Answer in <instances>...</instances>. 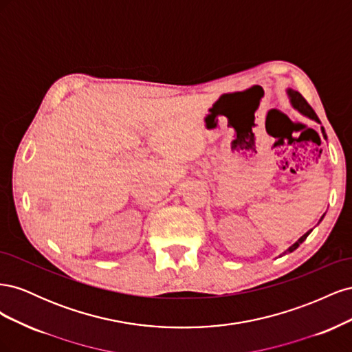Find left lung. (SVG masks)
I'll list each match as a JSON object with an SVG mask.
<instances>
[{
    "label": "left lung",
    "mask_w": 352,
    "mask_h": 352,
    "mask_svg": "<svg viewBox=\"0 0 352 352\" xmlns=\"http://www.w3.org/2000/svg\"><path fill=\"white\" fill-rule=\"evenodd\" d=\"M287 94H289L291 102H292V105H294V107H295L298 111H300V113H301V114H304V116H307V117H310V119H313V120H316V122L320 123V120H318L317 114H316V113H314V110L311 109V105L305 101V98L302 97V95H301L300 92H296V91L289 89V91H287ZM322 132H323V136H324V140H326V133H324V129H323V127H322ZM323 217H324V214L322 216L320 221L323 220ZM311 230H313V229H311ZM311 230H308L307 233H304V235H302L300 239H298V241L292 245V247L287 248L282 255H285V254H287V252H292V251H295V250H296L298 247H300V245L307 239V236L310 235Z\"/></svg>",
    "instance_id": "left-lung-1"
}]
</instances>
